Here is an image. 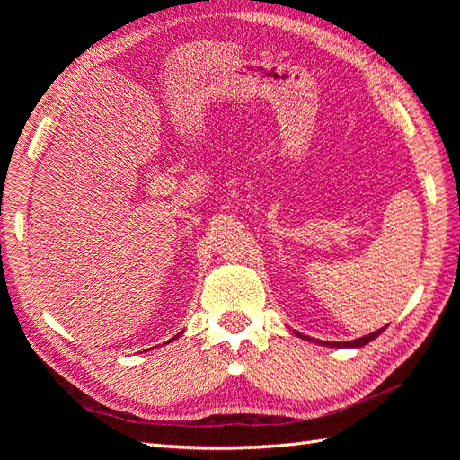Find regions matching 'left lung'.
Instances as JSON below:
<instances>
[{
    "label": "left lung",
    "instance_id": "1",
    "mask_svg": "<svg viewBox=\"0 0 460 460\" xmlns=\"http://www.w3.org/2000/svg\"><path fill=\"white\" fill-rule=\"evenodd\" d=\"M382 332H384V328H380V330H376V332L368 333V336L357 338V340H353V341H320V340H311V338H307V336H301V333H297V332H296V336H299L301 340H309V341H313V343L316 341V343H320V345H326V347H363V345L370 343L372 340L378 338Z\"/></svg>",
    "mask_w": 460,
    "mask_h": 460
}]
</instances>
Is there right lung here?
<instances>
[{"label":"right lung","mask_w":460,"mask_h":460,"mask_svg":"<svg viewBox=\"0 0 460 460\" xmlns=\"http://www.w3.org/2000/svg\"><path fill=\"white\" fill-rule=\"evenodd\" d=\"M178 336H180V333H178ZM178 336H176V338H178ZM176 338H172V340H169V341H166V343H171V341H174V340H176Z\"/></svg>","instance_id":"right-lung-1"}]
</instances>
